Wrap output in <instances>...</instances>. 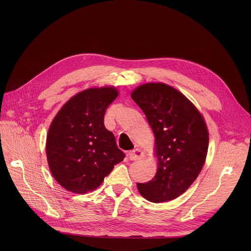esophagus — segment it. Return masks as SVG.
Segmentation results:
<instances>
[{
    "label": "esophagus",
    "mask_w": 251,
    "mask_h": 251,
    "mask_svg": "<svg viewBox=\"0 0 251 251\" xmlns=\"http://www.w3.org/2000/svg\"><path fill=\"white\" fill-rule=\"evenodd\" d=\"M144 156H145V153L143 152L141 149H135V150H133L129 153V159L131 161L141 160V159L144 158Z\"/></svg>",
    "instance_id": "esophagus-1"
}]
</instances>
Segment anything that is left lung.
<instances>
[{
    "label": "left lung",
    "instance_id": "8db88e82",
    "mask_svg": "<svg viewBox=\"0 0 251 251\" xmlns=\"http://www.w3.org/2000/svg\"><path fill=\"white\" fill-rule=\"evenodd\" d=\"M131 97L153 130L158 162L155 176L137 183L138 191L152 202L175 200L191 187L204 165L208 148L205 121L182 92L163 82L141 84Z\"/></svg>",
    "mask_w": 251,
    "mask_h": 251
}]
</instances>
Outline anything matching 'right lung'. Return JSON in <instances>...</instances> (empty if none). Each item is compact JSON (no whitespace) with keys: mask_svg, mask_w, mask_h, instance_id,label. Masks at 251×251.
Instances as JSON below:
<instances>
[{"mask_svg":"<svg viewBox=\"0 0 251 251\" xmlns=\"http://www.w3.org/2000/svg\"><path fill=\"white\" fill-rule=\"evenodd\" d=\"M119 95L114 86L90 87L71 97L49 128L46 153L55 181L74 194L96 190L125 154L112 132L104 126V114Z\"/></svg>","mask_w":251,"mask_h":251,"instance_id":"1","label":"right lung"}]
</instances>
